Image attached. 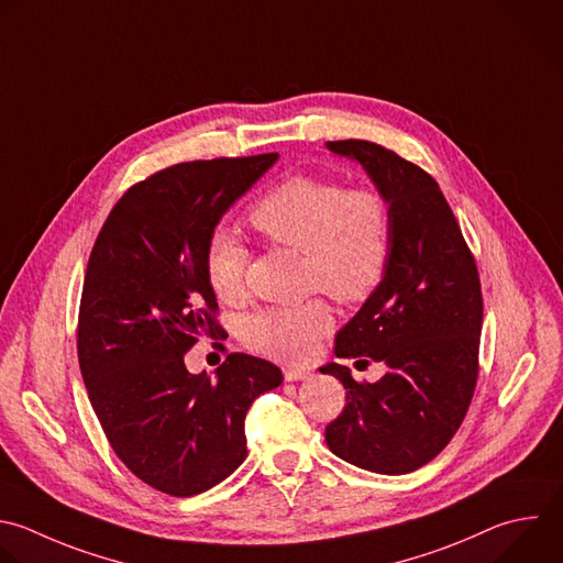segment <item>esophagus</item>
Masks as SVG:
<instances>
[{"label": "esophagus", "instance_id": "obj_1", "mask_svg": "<svg viewBox=\"0 0 563 563\" xmlns=\"http://www.w3.org/2000/svg\"><path fill=\"white\" fill-rule=\"evenodd\" d=\"M311 376L309 371L305 368H285V380L287 383H298V380H307Z\"/></svg>", "mask_w": 563, "mask_h": 563}]
</instances>
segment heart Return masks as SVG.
Masks as SVG:
<instances>
[{
    "instance_id": "obj_1",
    "label": "heart",
    "mask_w": 563,
    "mask_h": 563,
    "mask_svg": "<svg viewBox=\"0 0 563 563\" xmlns=\"http://www.w3.org/2000/svg\"><path fill=\"white\" fill-rule=\"evenodd\" d=\"M250 223L265 239L305 254V285L338 302L366 298L385 276L391 254V212L385 197L318 176L296 174L278 183L252 208ZM247 247L214 230L203 267L214 296L239 302L245 294ZM329 329V311L311 300L298 307H267L243 320V340L272 357L302 362Z\"/></svg>"
}]
</instances>
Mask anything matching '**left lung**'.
<instances>
[{
	"instance_id": "8db88e82",
	"label": "left lung",
	"mask_w": 563,
	"mask_h": 563,
	"mask_svg": "<svg viewBox=\"0 0 563 563\" xmlns=\"http://www.w3.org/2000/svg\"><path fill=\"white\" fill-rule=\"evenodd\" d=\"M327 150L360 163L385 197L391 254L383 280L338 331L333 349L335 357L385 362L387 373L360 385L349 366H320L346 389L324 440L357 468L405 475L431 462L468 411L484 313L479 276L433 176L371 141H327Z\"/></svg>"
}]
</instances>
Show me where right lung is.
<instances>
[{
  "mask_svg": "<svg viewBox=\"0 0 563 563\" xmlns=\"http://www.w3.org/2000/svg\"><path fill=\"white\" fill-rule=\"evenodd\" d=\"M278 154L178 163L132 185L92 247L77 353L90 405L119 460L152 488L199 495L247 457L245 416L276 389V364L230 353L212 380L183 355L219 338L203 254L223 214Z\"/></svg>",
  "mask_w": 563,
  "mask_h": 563,
  "instance_id": "add662e5",
  "label": "right lung"
}]
</instances>
